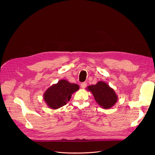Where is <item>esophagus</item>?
<instances>
[{"mask_svg": "<svg viewBox=\"0 0 155 155\" xmlns=\"http://www.w3.org/2000/svg\"><path fill=\"white\" fill-rule=\"evenodd\" d=\"M86 85H87V83L86 82H84V83H82L80 86L83 88V89H84V88H85L86 87Z\"/></svg>", "mask_w": 155, "mask_h": 155, "instance_id": "esophagus-1", "label": "esophagus"}]
</instances>
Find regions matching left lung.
Wrapping results in <instances>:
<instances>
[{
    "label": "left lung",
    "mask_w": 155,
    "mask_h": 155,
    "mask_svg": "<svg viewBox=\"0 0 155 155\" xmlns=\"http://www.w3.org/2000/svg\"><path fill=\"white\" fill-rule=\"evenodd\" d=\"M86 89L93 94L97 104L104 109L112 107L118 101L114 90L104 81H99L96 84L88 86Z\"/></svg>",
    "instance_id": "8db88e82"
}]
</instances>
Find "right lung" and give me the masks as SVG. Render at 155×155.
Here are the masks:
<instances>
[{"label": "right lung", "mask_w": 155, "mask_h": 155, "mask_svg": "<svg viewBox=\"0 0 155 155\" xmlns=\"http://www.w3.org/2000/svg\"><path fill=\"white\" fill-rule=\"evenodd\" d=\"M79 88L77 84L61 80L48 88L43 94V99L48 108L58 109L67 104L72 94L78 91Z\"/></svg>", "instance_id": "1"}]
</instances>
